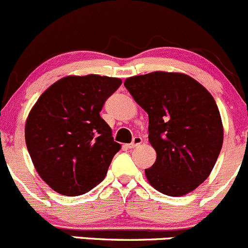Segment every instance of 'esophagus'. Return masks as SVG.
<instances>
[{
	"label": "esophagus",
	"instance_id": "1",
	"mask_svg": "<svg viewBox=\"0 0 248 248\" xmlns=\"http://www.w3.org/2000/svg\"><path fill=\"white\" fill-rule=\"evenodd\" d=\"M142 143V137L140 136H135L134 139H132V142L130 143V144H127V148H130V149H132V148H136L137 145H140Z\"/></svg>",
	"mask_w": 248,
	"mask_h": 248
}]
</instances>
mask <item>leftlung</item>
I'll return each instance as SVG.
<instances>
[{
    "mask_svg": "<svg viewBox=\"0 0 248 248\" xmlns=\"http://www.w3.org/2000/svg\"><path fill=\"white\" fill-rule=\"evenodd\" d=\"M125 88L149 117L156 161L145 175L153 187L183 196L201 185L215 166L223 142L213 95L185 74L154 71L126 78Z\"/></svg>",
    "mask_w": 248,
    "mask_h": 248,
    "instance_id": "obj_1",
    "label": "left lung"
}]
</instances>
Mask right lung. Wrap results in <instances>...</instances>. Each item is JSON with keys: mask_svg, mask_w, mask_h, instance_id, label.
Returning a JSON list of instances; mask_svg holds the SVG:
<instances>
[{"mask_svg": "<svg viewBox=\"0 0 248 248\" xmlns=\"http://www.w3.org/2000/svg\"><path fill=\"white\" fill-rule=\"evenodd\" d=\"M121 85L117 78L67 76L31 109L27 149L38 174L56 192L80 196L104 180L121 144L100 112Z\"/></svg>", "mask_w": 248, "mask_h": 248, "instance_id": "add662e5", "label": "right lung"}]
</instances>
